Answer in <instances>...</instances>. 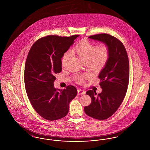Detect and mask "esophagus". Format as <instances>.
Returning a JSON list of instances; mask_svg holds the SVG:
<instances>
[{"instance_id": "esophagus-1", "label": "esophagus", "mask_w": 150, "mask_h": 150, "mask_svg": "<svg viewBox=\"0 0 150 150\" xmlns=\"http://www.w3.org/2000/svg\"><path fill=\"white\" fill-rule=\"evenodd\" d=\"M78 93L79 95H83L86 93V92L83 90V89H79L78 90Z\"/></svg>"}]
</instances>
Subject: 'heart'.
Returning <instances> with one entry per match:
<instances>
[{
	"label": "heart",
	"instance_id": "b5f03b06",
	"mask_svg": "<svg viewBox=\"0 0 150 150\" xmlns=\"http://www.w3.org/2000/svg\"><path fill=\"white\" fill-rule=\"evenodd\" d=\"M72 52L78 54L85 63L89 64L94 70H98L102 69L106 64L110 56V51L106 45H101L98 47L86 40H83L72 50ZM70 52L64 53L62 58L63 66L66 64L67 59L70 56ZM88 76L86 75H79L77 80L83 83Z\"/></svg>",
	"mask_w": 150,
	"mask_h": 150
}]
</instances>
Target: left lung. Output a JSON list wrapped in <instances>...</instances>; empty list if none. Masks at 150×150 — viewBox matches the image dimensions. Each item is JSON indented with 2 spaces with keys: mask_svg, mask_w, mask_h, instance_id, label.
<instances>
[{
  "mask_svg": "<svg viewBox=\"0 0 150 150\" xmlns=\"http://www.w3.org/2000/svg\"><path fill=\"white\" fill-rule=\"evenodd\" d=\"M89 38L105 43L109 49L110 56L98 75L102 91L97 95L92 90L86 92L92 98V102L84 107V111L94 119L105 120L117 111L125 96L129 80L128 57L123 44L113 36L100 34Z\"/></svg>",
  "mask_w": 150,
  "mask_h": 150,
  "instance_id": "8db88e82",
  "label": "left lung"
}]
</instances>
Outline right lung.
Wrapping results in <instances>:
<instances>
[{"label":"right lung","mask_w":150,"mask_h":150,"mask_svg":"<svg viewBox=\"0 0 150 150\" xmlns=\"http://www.w3.org/2000/svg\"><path fill=\"white\" fill-rule=\"evenodd\" d=\"M79 35L70 37L48 35L34 43L25 66V86L29 100L36 112L48 120L67 114L69 103L77 94L76 88L54 87L56 74L62 71V58Z\"/></svg>","instance_id":"obj_1"}]
</instances>
